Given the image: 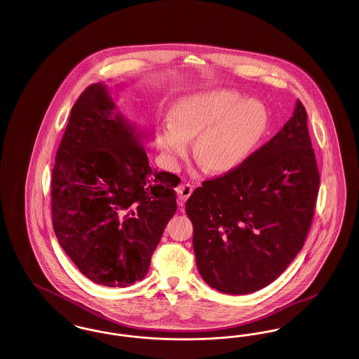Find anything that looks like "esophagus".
Masks as SVG:
<instances>
[{
  "instance_id": "34e87169",
  "label": "esophagus",
  "mask_w": 359,
  "mask_h": 359,
  "mask_svg": "<svg viewBox=\"0 0 359 359\" xmlns=\"http://www.w3.org/2000/svg\"><path fill=\"white\" fill-rule=\"evenodd\" d=\"M192 191H194V187L191 184H188V183L187 184H180L179 187L176 188V192L179 195V201L182 203H184L189 198V195L192 194Z\"/></svg>"
}]
</instances>
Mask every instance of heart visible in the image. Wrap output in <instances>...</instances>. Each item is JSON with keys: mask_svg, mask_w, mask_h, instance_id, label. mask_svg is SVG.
<instances>
[{"mask_svg": "<svg viewBox=\"0 0 359 359\" xmlns=\"http://www.w3.org/2000/svg\"><path fill=\"white\" fill-rule=\"evenodd\" d=\"M269 118L259 102L233 90H215L192 97L173 110L157 140L171 164L187 156L189 140L196 138L194 154L207 171L224 173L239 167L266 135Z\"/></svg>", "mask_w": 359, "mask_h": 359, "instance_id": "1", "label": "heart"}]
</instances>
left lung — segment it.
Here are the masks:
<instances>
[{
  "instance_id": "left-lung-1",
  "label": "left lung",
  "mask_w": 359,
  "mask_h": 359,
  "mask_svg": "<svg viewBox=\"0 0 359 359\" xmlns=\"http://www.w3.org/2000/svg\"><path fill=\"white\" fill-rule=\"evenodd\" d=\"M319 182L307 111L297 100L290 121L271 141L189 196L186 212L205 283L229 294L273 283L304 245Z\"/></svg>"
}]
</instances>
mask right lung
<instances>
[{"instance_id":"right-lung-1","label":"right lung","mask_w":359,"mask_h":359,"mask_svg":"<svg viewBox=\"0 0 359 359\" xmlns=\"http://www.w3.org/2000/svg\"><path fill=\"white\" fill-rule=\"evenodd\" d=\"M142 130L102 82L72 106L52 171V224L81 273L103 287L145 277L176 212L179 177L151 168Z\"/></svg>"}]
</instances>
